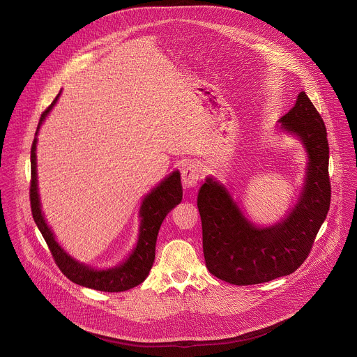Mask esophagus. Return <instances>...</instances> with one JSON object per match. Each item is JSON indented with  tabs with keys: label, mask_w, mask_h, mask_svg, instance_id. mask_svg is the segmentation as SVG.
Segmentation results:
<instances>
[{
	"label": "esophagus",
	"mask_w": 357,
	"mask_h": 357,
	"mask_svg": "<svg viewBox=\"0 0 357 357\" xmlns=\"http://www.w3.org/2000/svg\"><path fill=\"white\" fill-rule=\"evenodd\" d=\"M199 179V168L195 164H188L182 169V185L185 189L195 188Z\"/></svg>",
	"instance_id": "34e87169"
}]
</instances>
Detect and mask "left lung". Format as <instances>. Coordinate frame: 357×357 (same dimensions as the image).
<instances>
[{
    "label": "left lung",
    "mask_w": 357,
    "mask_h": 357,
    "mask_svg": "<svg viewBox=\"0 0 357 357\" xmlns=\"http://www.w3.org/2000/svg\"><path fill=\"white\" fill-rule=\"evenodd\" d=\"M275 128L295 137L307 154L302 188L278 222L252 223L230 190L212 175L197 195L206 267L234 285L261 284L294 273L308 257L329 211L326 128L305 91Z\"/></svg>",
    "instance_id": "1"
}]
</instances>
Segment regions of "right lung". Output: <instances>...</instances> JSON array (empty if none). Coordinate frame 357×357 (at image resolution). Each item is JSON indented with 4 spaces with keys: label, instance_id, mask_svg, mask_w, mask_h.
<instances>
[{
    "label": "right lung",
    "instance_id": "add662e5",
    "mask_svg": "<svg viewBox=\"0 0 357 357\" xmlns=\"http://www.w3.org/2000/svg\"><path fill=\"white\" fill-rule=\"evenodd\" d=\"M59 94L52 101L45 113L40 116L35 138L31 148V209L33 220L42 233L50 252L61 268V271L75 284L86 288L105 291V292H123L139 285L149 274L155 259V244L160 227L167 215L181 203L182 200V185L179 171H174L167 175L155 188H152L141 200L139 206V227L137 243L130 251L126 260L120 264L109 268H93L84 263H80L58 243L52 229L46 223L42 213L40 197L38 189V169H36V144L38 132L47 114L58 103Z\"/></svg>",
    "mask_w": 357,
    "mask_h": 357
}]
</instances>
